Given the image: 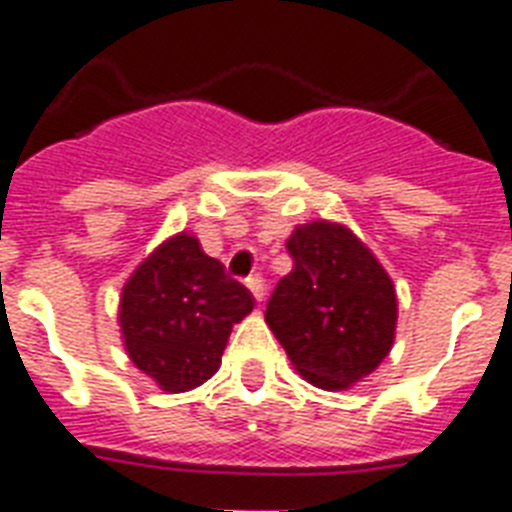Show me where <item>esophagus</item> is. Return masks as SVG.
I'll return each instance as SVG.
<instances>
[{"instance_id":"obj_1","label":"esophagus","mask_w":512,"mask_h":512,"mask_svg":"<svg viewBox=\"0 0 512 512\" xmlns=\"http://www.w3.org/2000/svg\"><path fill=\"white\" fill-rule=\"evenodd\" d=\"M247 289L249 292H252V297H255L257 303H263V297H265V281H263V276H249L247 279Z\"/></svg>"}]
</instances>
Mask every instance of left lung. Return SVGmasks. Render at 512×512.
<instances>
[{
    "label": "left lung",
    "instance_id": "obj_1",
    "mask_svg": "<svg viewBox=\"0 0 512 512\" xmlns=\"http://www.w3.org/2000/svg\"><path fill=\"white\" fill-rule=\"evenodd\" d=\"M295 265L276 284L265 324L303 380L348 390L382 364L396 340L393 281L348 225L313 220L287 239Z\"/></svg>",
    "mask_w": 512,
    "mask_h": 512
}]
</instances>
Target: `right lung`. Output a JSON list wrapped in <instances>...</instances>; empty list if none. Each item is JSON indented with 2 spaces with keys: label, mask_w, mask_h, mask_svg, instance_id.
Listing matches in <instances>:
<instances>
[{
  "label": "right lung",
  "mask_w": 512,
  "mask_h": 512,
  "mask_svg": "<svg viewBox=\"0 0 512 512\" xmlns=\"http://www.w3.org/2000/svg\"><path fill=\"white\" fill-rule=\"evenodd\" d=\"M255 300L204 255L199 239L180 231L132 271L119 300L127 356L167 393L199 388L220 369L233 324Z\"/></svg>",
  "instance_id": "add662e5"
}]
</instances>
